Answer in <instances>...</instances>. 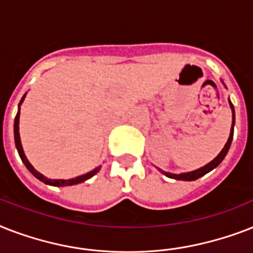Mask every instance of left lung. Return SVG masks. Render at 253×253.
Instances as JSON below:
<instances>
[{"instance_id":"1","label":"left lung","mask_w":253,"mask_h":253,"mask_svg":"<svg viewBox=\"0 0 253 253\" xmlns=\"http://www.w3.org/2000/svg\"><path fill=\"white\" fill-rule=\"evenodd\" d=\"M228 102H230V107H231L232 110V126H231V131H230V136H228V140L226 143V146L223 147V150L220 151L219 155L216 156L212 162H210L209 164H206L205 167L200 169H196V170H192V172H186V173H180V174H176V173H169V172H164L160 169V172L164 173L167 177L169 178H174V180H182V181H194L197 178H200V177L205 176L206 173H209L210 170H212L214 168L219 166L222 160L226 158V155H227L228 150H230V146H231L232 138H234V126H235V110H234V105L231 103V101L228 99Z\"/></svg>"}]
</instances>
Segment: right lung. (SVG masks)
I'll list each match as a JSON object with an SVG mask.
<instances>
[{
    "label": "right lung",
    "instance_id": "add662e5",
    "mask_svg": "<svg viewBox=\"0 0 253 253\" xmlns=\"http://www.w3.org/2000/svg\"><path fill=\"white\" fill-rule=\"evenodd\" d=\"M25 97H26V94L22 97L21 102H19V106H21V103L23 102ZM14 140H15V147H17V151H18V154H19V158H21V160L26 166V168L29 169L30 172L33 173L34 176L37 177L38 180H41L42 182H44V184H47V185H52V186H69V185L81 184V182H84V181L89 180L90 177L94 176L95 173L99 170V168H101V167H97V168L93 169V170H90L89 173H85V174H83V176L75 177V178H69V180H51V178H47V177L43 176L42 173H39L38 170H35V169H34V167L31 166L29 160H27L25 152H23V148H22L21 138H19V109H18V113H17V115H15V121H14Z\"/></svg>",
    "mask_w": 253,
    "mask_h": 253
}]
</instances>
